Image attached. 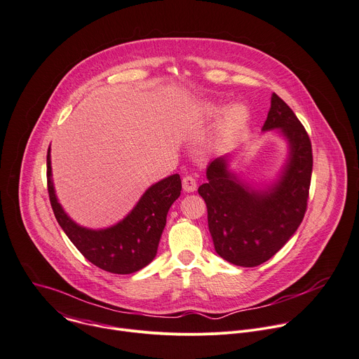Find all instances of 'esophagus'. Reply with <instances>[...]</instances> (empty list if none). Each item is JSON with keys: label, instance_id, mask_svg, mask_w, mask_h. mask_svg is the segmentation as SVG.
Wrapping results in <instances>:
<instances>
[{"label": "esophagus", "instance_id": "esophagus-1", "mask_svg": "<svg viewBox=\"0 0 359 359\" xmlns=\"http://www.w3.org/2000/svg\"><path fill=\"white\" fill-rule=\"evenodd\" d=\"M182 188L185 192H194L196 189V180L191 175L182 178Z\"/></svg>", "mask_w": 359, "mask_h": 359}]
</instances>
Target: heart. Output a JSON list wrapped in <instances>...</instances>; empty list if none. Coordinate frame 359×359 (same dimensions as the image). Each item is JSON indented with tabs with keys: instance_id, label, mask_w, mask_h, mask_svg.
I'll return each instance as SVG.
<instances>
[{
	"instance_id": "heart-1",
	"label": "heart",
	"mask_w": 359,
	"mask_h": 359,
	"mask_svg": "<svg viewBox=\"0 0 359 359\" xmlns=\"http://www.w3.org/2000/svg\"><path fill=\"white\" fill-rule=\"evenodd\" d=\"M215 109H217V108H211L210 111H215ZM244 116H245V108H244V107H233V108L229 111L228 116H226L225 124H226V127H233V126H236L240 121H243Z\"/></svg>"
}]
</instances>
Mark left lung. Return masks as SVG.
<instances>
[{
  "mask_svg": "<svg viewBox=\"0 0 359 359\" xmlns=\"http://www.w3.org/2000/svg\"><path fill=\"white\" fill-rule=\"evenodd\" d=\"M278 128L290 142V159L273 187L257 191L217 158L198 188L207 204L208 228L219 257L238 266H257L280 251L304 219L312 175V145L294 111L275 93L264 131Z\"/></svg>",
  "mask_w": 359,
  "mask_h": 359,
  "instance_id": "1",
  "label": "left lung"
}]
</instances>
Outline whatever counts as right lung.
I'll list each match as a JSON object with an SVG mask.
<instances>
[{
    "label": "right lung",
    "mask_w": 359,
    "mask_h": 359,
    "mask_svg": "<svg viewBox=\"0 0 359 359\" xmlns=\"http://www.w3.org/2000/svg\"><path fill=\"white\" fill-rule=\"evenodd\" d=\"M47 187L54 215L76 250L95 266L121 275L137 272L155 258L168 210L182 188L178 174L164 178L145 191L135 208L121 222L94 231L76 225L58 204L51 181L50 148Z\"/></svg>",
    "instance_id": "obj_1"
}]
</instances>
